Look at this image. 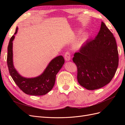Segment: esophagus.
I'll use <instances>...</instances> for the list:
<instances>
[{
    "instance_id": "esophagus-1",
    "label": "esophagus",
    "mask_w": 125,
    "mask_h": 125,
    "mask_svg": "<svg viewBox=\"0 0 125 125\" xmlns=\"http://www.w3.org/2000/svg\"><path fill=\"white\" fill-rule=\"evenodd\" d=\"M64 57H65V60L66 61H69L70 60V52H65V56H64Z\"/></svg>"
}]
</instances>
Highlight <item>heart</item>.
<instances>
[{
    "mask_svg": "<svg viewBox=\"0 0 125 125\" xmlns=\"http://www.w3.org/2000/svg\"><path fill=\"white\" fill-rule=\"evenodd\" d=\"M86 39H87V36L86 35H83L81 37V39L79 40L78 43V45H81L83 42H84L86 40Z\"/></svg>",
    "mask_w": 125,
    "mask_h": 125,
    "instance_id": "obj_1",
    "label": "heart"
}]
</instances>
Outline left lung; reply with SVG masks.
<instances>
[{
    "label": "left lung",
    "instance_id": "obj_1",
    "mask_svg": "<svg viewBox=\"0 0 125 125\" xmlns=\"http://www.w3.org/2000/svg\"><path fill=\"white\" fill-rule=\"evenodd\" d=\"M73 60L79 83L87 90L100 89L111 82L118 66V52L115 37L104 22L95 38L87 40Z\"/></svg>",
    "mask_w": 125,
    "mask_h": 125
}]
</instances>
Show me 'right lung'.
Instances as JSON below:
<instances>
[{
	"mask_svg": "<svg viewBox=\"0 0 125 125\" xmlns=\"http://www.w3.org/2000/svg\"><path fill=\"white\" fill-rule=\"evenodd\" d=\"M18 29L17 27L14 35L11 37L8 46L7 62L10 74L19 88L25 94L35 96L45 95L53 88L56 75L62 68L65 60L62 56H57L49 63L43 73L39 76L32 78L22 77L14 68L13 63L12 41Z\"/></svg>",
	"mask_w": 125,
	"mask_h": 125,
	"instance_id": "add662e5",
	"label": "right lung"
}]
</instances>
